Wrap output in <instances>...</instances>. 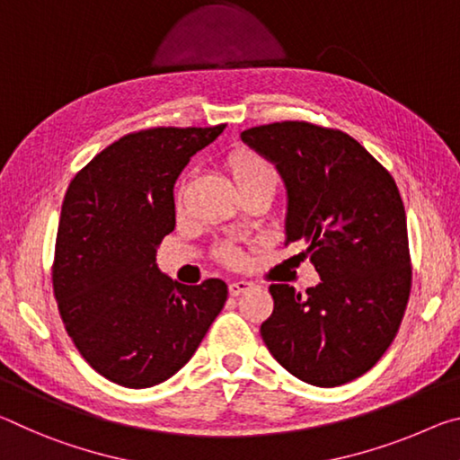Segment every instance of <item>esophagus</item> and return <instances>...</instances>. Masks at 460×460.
Returning a JSON list of instances; mask_svg holds the SVG:
<instances>
[{"instance_id":"1","label":"esophagus","mask_w":460,"mask_h":460,"mask_svg":"<svg viewBox=\"0 0 460 460\" xmlns=\"http://www.w3.org/2000/svg\"><path fill=\"white\" fill-rule=\"evenodd\" d=\"M248 289H252V283L246 281V279H238V281H232L228 285V291L230 296H240V293H244Z\"/></svg>"}]
</instances>
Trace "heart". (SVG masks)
I'll return each mask as SVG.
<instances>
[{"mask_svg": "<svg viewBox=\"0 0 460 460\" xmlns=\"http://www.w3.org/2000/svg\"><path fill=\"white\" fill-rule=\"evenodd\" d=\"M226 169L230 171L232 177H234V183L238 185L240 191L259 185H269L275 190L277 185V171L273 164L259 153H252V150L240 148L234 150V153H230L226 156ZM220 257L222 261L230 262V265H238V262L243 261V252H240L236 246L224 244Z\"/></svg>", "mask_w": 460, "mask_h": 460, "instance_id": "b5f03b06", "label": "heart"}]
</instances>
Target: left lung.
<instances>
[{"instance_id": "1", "label": "left lung", "mask_w": 460, "mask_h": 460, "mask_svg": "<svg viewBox=\"0 0 460 460\" xmlns=\"http://www.w3.org/2000/svg\"><path fill=\"white\" fill-rule=\"evenodd\" d=\"M248 146L277 164L289 195L285 246L299 244L322 281L304 296L269 288L261 336L277 363L318 387L344 385L385 355L411 291L408 222L395 179L336 128L304 119L254 126Z\"/></svg>"}]
</instances>
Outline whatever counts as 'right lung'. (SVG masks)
<instances>
[{"mask_svg":"<svg viewBox=\"0 0 460 460\" xmlns=\"http://www.w3.org/2000/svg\"><path fill=\"white\" fill-rule=\"evenodd\" d=\"M224 128L126 134L65 193L52 262L58 314L81 357L118 385L142 389L172 377L228 299L222 279L183 285L156 267V246L175 230L172 185Z\"/></svg>","mask_w":460,"mask_h":460,"instance_id":"add662e5","label":"right lung"}]
</instances>
